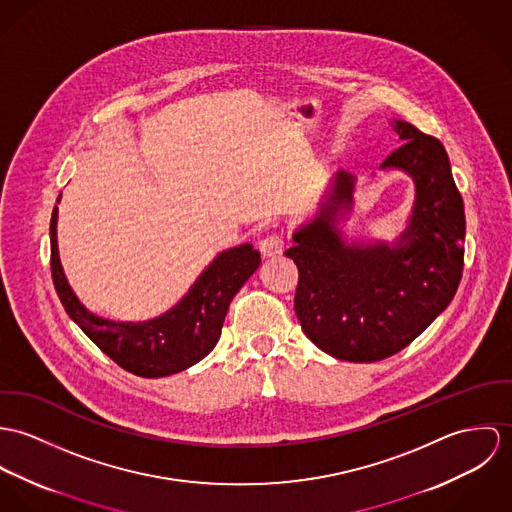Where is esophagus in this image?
<instances>
[{"mask_svg":"<svg viewBox=\"0 0 512 512\" xmlns=\"http://www.w3.org/2000/svg\"><path fill=\"white\" fill-rule=\"evenodd\" d=\"M259 249L263 253V257H277L284 251V239L277 233H271V235H265L261 241H259Z\"/></svg>","mask_w":512,"mask_h":512,"instance_id":"34e87169","label":"esophagus"}]
</instances>
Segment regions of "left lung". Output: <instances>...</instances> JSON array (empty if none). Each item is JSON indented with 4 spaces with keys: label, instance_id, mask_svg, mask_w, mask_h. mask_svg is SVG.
I'll return each mask as SVG.
<instances>
[{
    "label": "left lung",
    "instance_id": "obj_1",
    "mask_svg": "<svg viewBox=\"0 0 512 512\" xmlns=\"http://www.w3.org/2000/svg\"><path fill=\"white\" fill-rule=\"evenodd\" d=\"M404 141L381 169L416 186L412 216L393 245L347 243L338 228L351 212L355 178L340 171L318 216L284 251L298 267L294 312L306 338L328 355L381 361L416 340L452 302L463 271L465 212L444 145L395 119Z\"/></svg>",
    "mask_w": 512,
    "mask_h": 512
}]
</instances>
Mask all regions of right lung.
Wrapping results in <instances>:
<instances>
[{
	"mask_svg": "<svg viewBox=\"0 0 512 512\" xmlns=\"http://www.w3.org/2000/svg\"><path fill=\"white\" fill-rule=\"evenodd\" d=\"M57 202H60L58 196ZM58 208L51 218V271L66 314L115 363L139 377H167L204 359L220 340L231 298L261 265L251 243L222 251L165 314L147 322H114L84 308L64 277L57 243Z\"/></svg>",
	"mask_w": 512,
	"mask_h": 512,
	"instance_id": "right-lung-1",
	"label": "right lung"
}]
</instances>
